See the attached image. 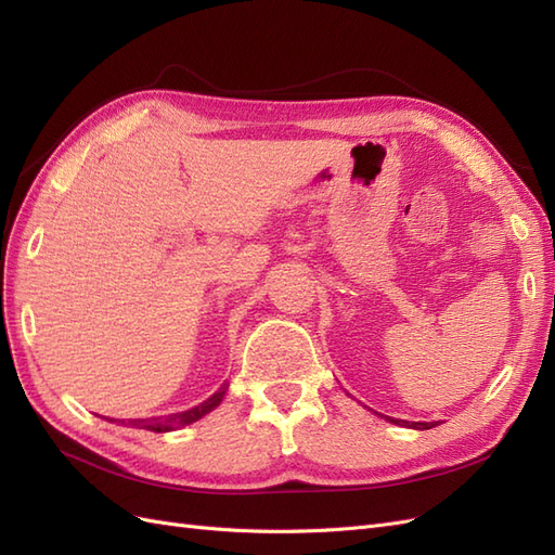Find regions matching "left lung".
<instances>
[{
	"mask_svg": "<svg viewBox=\"0 0 555 555\" xmlns=\"http://www.w3.org/2000/svg\"><path fill=\"white\" fill-rule=\"evenodd\" d=\"M377 414V412H375ZM384 416V414H382ZM386 422H391V424H396V426H408V428H414V430H428V428H433V426H438L435 422H430V424H422V422H405V418H393V416H384Z\"/></svg>",
	"mask_w": 555,
	"mask_h": 555,
	"instance_id": "obj_1",
	"label": "left lung"
}]
</instances>
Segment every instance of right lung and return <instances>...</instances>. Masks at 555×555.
<instances>
[{
	"label": "right lung",
	"instance_id": "add662e5",
	"mask_svg": "<svg viewBox=\"0 0 555 555\" xmlns=\"http://www.w3.org/2000/svg\"><path fill=\"white\" fill-rule=\"evenodd\" d=\"M229 384H222L220 389H217L208 400L198 402L196 408L192 410H184V412H176L169 416H153V418H131L129 426L133 428H145V430H155V433H166V430H173V428H182V426H190L194 422H198L201 416H206L208 412H212L217 405H220L222 398L227 396Z\"/></svg>",
	"mask_w": 555,
	"mask_h": 555
}]
</instances>
